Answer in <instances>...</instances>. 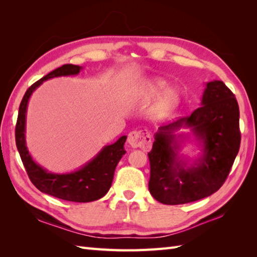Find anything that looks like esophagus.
Returning <instances> with one entry per match:
<instances>
[{"instance_id":"obj_1","label":"esophagus","mask_w":257,"mask_h":257,"mask_svg":"<svg viewBox=\"0 0 257 257\" xmlns=\"http://www.w3.org/2000/svg\"><path fill=\"white\" fill-rule=\"evenodd\" d=\"M127 143L132 148H143L148 151L151 148V136L147 130H135L128 135Z\"/></svg>"}]
</instances>
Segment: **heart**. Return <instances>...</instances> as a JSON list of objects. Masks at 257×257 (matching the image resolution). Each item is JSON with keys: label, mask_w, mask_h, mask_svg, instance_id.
Listing matches in <instances>:
<instances>
[{"label": "heart", "mask_w": 257, "mask_h": 257, "mask_svg": "<svg viewBox=\"0 0 257 257\" xmlns=\"http://www.w3.org/2000/svg\"><path fill=\"white\" fill-rule=\"evenodd\" d=\"M169 87V83L162 78H152L139 84L136 88V92L146 96H157L166 91ZM180 101V94L177 89L168 90L162 98L161 106L163 108H171L177 106Z\"/></svg>", "instance_id": "obj_1"}]
</instances>
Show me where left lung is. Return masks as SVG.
<instances>
[{"label": "left lung", "instance_id": "8db88e82", "mask_svg": "<svg viewBox=\"0 0 257 257\" xmlns=\"http://www.w3.org/2000/svg\"><path fill=\"white\" fill-rule=\"evenodd\" d=\"M201 107L188 117L162 125L148 154L149 191L163 204H184L206 198L219 190L230 173L241 145L239 109L236 98L221 80L206 84ZM191 127L204 144V155L193 166L177 156L173 135Z\"/></svg>", "mask_w": 257, "mask_h": 257}]
</instances>
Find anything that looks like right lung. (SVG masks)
I'll return each instance as SVG.
<instances>
[{
	"label": "right lung",
	"mask_w": 257,
	"mask_h": 257,
	"mask_svg": "<svg viewBox=\"0 0 257 257\" xmlns=\"http://www.w3.org/2000/svg\"><path fill=\"white\" fill-rule=\"evenodd\" d=\"M81 67L66 64L53 70L37 80L26 90L19 108L18 121L15 127V141L21 159L32 183L43 193L70 202H91L102 198L111 187L114 169L125 154L123 145L127 136L120 137L116 143L103 147L94 159L79 170L70 173L57 174L47 172L45 169L32 159L25 143L26 109L31 95L43 81L59 76L79 74Z\"/></svg>",
	"instance_id": "right-lung-1"
}]
</instances>
